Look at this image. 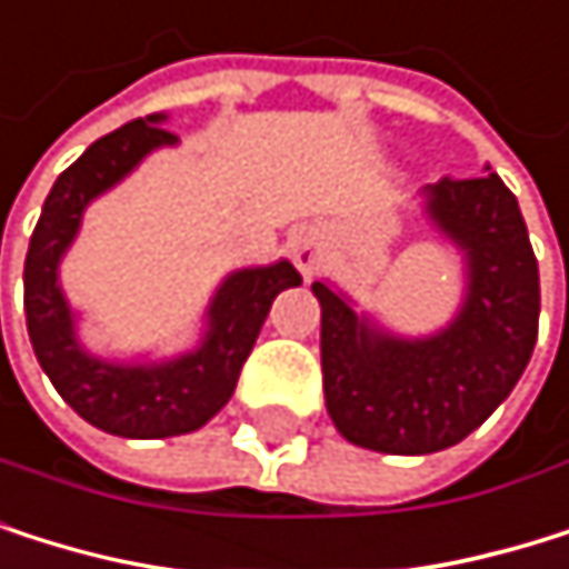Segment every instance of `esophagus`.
<instances>
[{"label": "esophagus", "instance_id": "esophagus-1", "mask_svg": "<svg viewBox=\"0 0 569 569\" xmlns=\"http://www.w3.org/2000/svg\"><path fill=\"white\" fill-rule=\"evenodd\" d=\"M291 258H295V264L301 268V274L305 278H311V274H319V268H322V247H319V240L316 237H298L295 243H291Z\"/></svg>", "mask_w": 569, "mask_h": 569}]
</instances>
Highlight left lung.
<instances>
[{
    "label": "left lung",
    "instance_id": "8db88e82",
    "mask_svg": "<svg viewBox=\"0 0 569 569\" xmlns=\"http://www.w3.org/2000/svg\"><path fill=\"white\" fill-rule=\"evenodd\" d=\"M431 220L468 253V301L451 329L403 342L366 329L322 281V383L339 435L383 455L465 441L512 393L539 332V268L509 186L489 172L441 179Z\"/></svg>",
    "mask_w": 569,
    "mask_h": 569
}]
</instances>
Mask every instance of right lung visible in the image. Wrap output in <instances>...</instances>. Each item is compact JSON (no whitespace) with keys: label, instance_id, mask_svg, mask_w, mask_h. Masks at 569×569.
Wrapping results in <instances>:
<instances>
[{"label":"right lung","instance_id":"right-lung-1","mask_svg":"<svg viewBox=\"0 0 569 569\" xmlns=\"http://www.w3.org/2000/svg\"><path fill=\"white\" fill-rule=\"evenodd\" d=\"M172 141L176 134L159 118L128 121L98 138L53 182L22 268L26 329L43 373L83 420L118 438H172L203 428L233 397L278 291L301 284L288 261L237 271L213 298L203 349L166 366H111L80 352L70 308L57 284L60 253L73 240L83 207L134 169L141 156Z\"/></svg>","mask_w":569,"mask_h":569}]
</instances>
